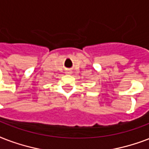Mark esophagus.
Returning <instances> with one entry per match:
<instances>
[{"mask_svg":"<svg viewBox=\"0 0 149 149\" xmlns=\"http://www.w3.org/2000/svg\"><path fill=\"white\" fill-rule=\"evenodd\" d=\"M66 74H71V71H66Z\"/></svg>","mask_w":149,"mask_h":149,"instance_id":"esophagus-1","label":"esophagus"}]
</instances>
